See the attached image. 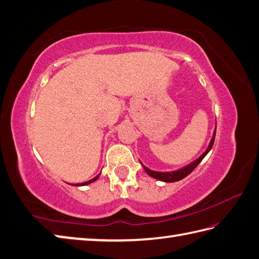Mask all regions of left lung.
<instances>
[{
    "label": "left lung",
    "instance_id": "left-lung-1",
    "mask_svg": "<svg viewBox=\"0 0 259 259\" xmlns=\"http://www.w3.org/2000/svg\"><path fill=\"white\" fill-rule=\"evenodd\" d=\"M214 138H215V130L213 133V137H212V139L210 141V145H209V147H207V149L204 151V153L202 154L196 160H194L193 163H191L190 165H187V166L183 167V168H181V169H177V170H174V171H155V170L149 169L148 167H146L144 164H141V165H143L144 169L146 170L147 174H148L151 177H154V179H156V180H158V181L166 182V183H171V182L181 181L189 174H191L195 167L201 163V160L206 156V154L211 150L212 146H213V144H214Z\"/></svg>",
    "mask_w": 259,
    "mask_h": 259
}]
</instances>
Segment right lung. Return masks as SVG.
Returning <instances> with one entry per match:
<instances>
[{
    "mask_svg": "<svg viewBox=\"0 0 259 259\" xmlns=\"http://www.w3.org/2000/svg\"><path fill=\"white\" fill-rule=\"evenodd\" d=\"M100 177V174L98 175V176H95L94 179H92V180H90V181H88V182H84V183H80V184H75V186H83V185H88V184H91V183H93V182H95L96 180H98Z\"/></svg>",
    "mask_w": 259,
    "mask_h": 259,
    "instance_id": "obj_1",
    "label": "right lung"
}]
</instances>
